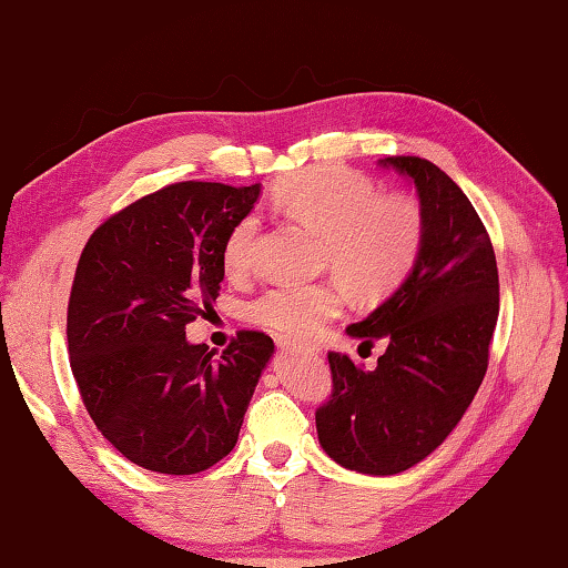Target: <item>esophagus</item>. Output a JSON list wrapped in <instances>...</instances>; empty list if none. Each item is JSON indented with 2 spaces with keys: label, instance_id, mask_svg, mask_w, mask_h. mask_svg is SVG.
Segmentation results:
<instances>
[{
  "label": "esophagus",
  "instance_id": "esophagus-1",
  "mask_svg": "<svg viewBox=\"0 0 568 568\" xmlns=\"http://www.w3.org/2000/svg\"><path fill=\"white\" fill-rule=\"evenodd\" d=\"M277 345H281L283 351H291V353H318L321 348L313 343H301V341H291V338H277Z\"/></svg>",
  "mask_w": 568,
  "mask_h": 568
}]
</instances>
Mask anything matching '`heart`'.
<instances>
[{
  "label": "heart",
  "instance_id": "1",
  "mask_svg": "<svg viewBox=\"0 0 568 568\" xmlns=\"http://www.w3.org/2000/svg\"><path fill=\"white\" fill-rule=\"evenodd\" d=\"M273 203L295 223L321 235V267L348 285L358 301H378L406 281L420 257L426 220L403 192L383 195L378 185L341 165H311L275 182ZM261 235L257 215L230 227L223 265L245 275ZM341 281L277 283L250 301L245 315L281 338H307L343 311Z\"/></svg>",
  "mask_w": 568,
  "mask_h": 568
}]
</instances>
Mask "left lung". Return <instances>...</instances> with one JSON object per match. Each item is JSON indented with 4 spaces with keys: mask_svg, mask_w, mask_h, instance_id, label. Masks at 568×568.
Masks as SVG:
<instances>
[{
    "mask_svg": "<svg viewBox=\"0 0 568 568\" xmlns=\"http://www.w3.org/2000/svg\"><path fill=\"white\" fill-rule=\"evenodd\" d=\"M381 165L413 180L426 240L398 291L348 325L361 345L386 341L376 371L328 353L333 390L315 428L335 464L393 476L434 454L474 400L498 321V267L478 213L444 170L410 155Z\"/></svg>",
    "mask_w": 568,
    "mask_h": 568,
    "instance_id": "obj_1",
    "label": "left lung"
}]
</instances>
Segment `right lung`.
Wrapping results in <instances>:
<instances>
[{
    "label": "right lung",
    "instance_id": "right-lung-1",
    "mask_svg": "<svg viewBox=\"0 0 568 568\" xmlns=\"http://www.w3.org/2000/svg\"><path fill=\"white\" fill-rule=\"evenodd\" d=\"M261 185L175 182L134 200L90 235L67 305L72 376L90 418L148 470L190 476L237 444L273 338L240 331L223 355L185 325L210 313L223 245Z\"/></svg>",
    "mask_w": 568,
    "mask_h": 568
}]
</instances>
